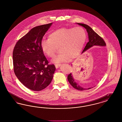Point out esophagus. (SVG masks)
I'll list each match as a JSON object with an SVG mask.
<instances>
[{
    "instance_id": "34e87169",
    "label": "esophagus",
    "mask_w": 122,
    "mask_h": 122,
    "mask_svg": "<svg viewBox=\"0 0 122 122\" xmlns=\"http://www.w3.org/2000/svg\"><path fill=\"white\" fill-rule=\"evenodd\" d=\"M55 67H56V68L57 69V68H58L60 66V64H55Z\"/></svg>"
}]
</instances>
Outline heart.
Segmentation results:
<instances>
[{
	"label": "heart",
	"mask_w": 122,
	"mask_h": 122,
	"mask_svg": "<svg viewBox=\"0 0 122 122\" xmlns=\"http://www.w3.org/2000/svg\"><path fill=\"white\" fill-rule=\"evenodd\" d=\"M86 38V31L81 27L61 28L52 32L49 35V38L42 39L41 48L48 57L53 58L58 47L60 52L52 60V63L66 62L80 53Z\"/></svg>",
	"instance_id": "obj_1"
}]
</instances>
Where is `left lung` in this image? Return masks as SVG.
Masks as SVG:
<instances>
[{"label": "left lung", "mask_w": 122, "mask_h": 122, "mask_svg": "<svg viewBox=\"0 0 122 122\" xmlns=\"http://www.w3.org/2000/svg\"><path fill=\"white\" fill-rule=\"evenodd\" d=\"M79 25H80L84 27L85 29L86 30L88 35V38H89V41L88 42L85 46V48L84 49L83 52L82 53H83L86 51L88 49L90 48L91 47H92L94 46H106V44L105 43L103 39L99 36L96 32H95L93 29H92L91 27L88 25L86 24L82 23H78ZM68 80L70 84L76 89L79 90V91H84L90 89L92 88H84L83 87H81L80 85H79L75 81V79H74L72 73L70 74L68 76Z\"/></svg>", "instance_id": "8db88e82"}]
</instances>
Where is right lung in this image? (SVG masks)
Returning a JSON list of instances; mask_svg holds the SVG:
<instances>
[{
	"instance_id": "1",
	"label": "right lung",
	"mask_w": 122,
	"mask_h": 122,
	"mask_svg": "<svg viewBox=\"0 0 122 122\" xmlns=\"http://www.w3.org/2000/svg\"><path fill=\"white\" fill-rule=\"evenodd\" d=\"M52 23L35 27L16 43L13 52L15 74L24 86L40 91L51 82L56 70L48 61L41 49L43 36Z\"/></svg>"
}]
</instances>
